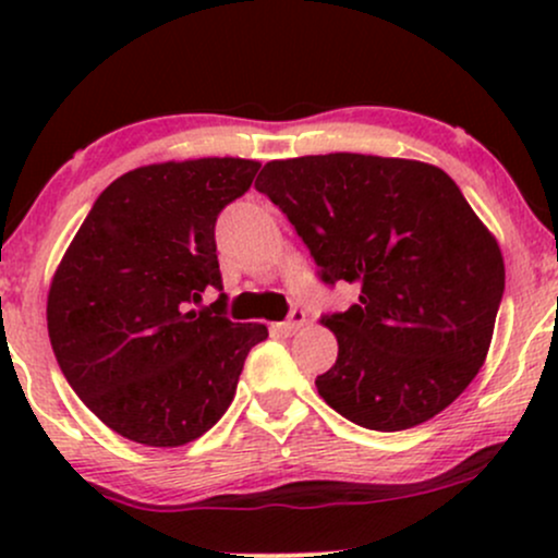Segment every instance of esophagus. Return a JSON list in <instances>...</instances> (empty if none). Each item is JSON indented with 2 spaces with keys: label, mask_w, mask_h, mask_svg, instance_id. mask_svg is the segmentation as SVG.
Wrapping results in <instances>:
<instances>
[{
  "label": "esophagus",
  "mask_w": 558,
  "mask_h": 558,
  "mask_svg": "<svg viewBox=\"0 0 558 558\" xmlns=\"http://www.w3.org/2000/svg\"><path fill=\"white\" fill-rule=\"evenodd\" d=\"M304 323H306V312H304V310H299V306H293L291 315H288L286 323H280V325H278V330H280V332H286V336H291V332H296Z\"/></svg>",
  "instance_id": "obj_1"
}]
</instances>
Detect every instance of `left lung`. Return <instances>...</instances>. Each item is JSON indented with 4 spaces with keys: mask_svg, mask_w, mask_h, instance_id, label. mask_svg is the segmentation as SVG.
Here are the masks:
<instances>
[{
    "mask_svg": "<svg viewBox=\"0 0 558 558\" xmlns=\"http://www.w3.org/2000/svg\"><path fill=\"white\" fill-rule=\"evenodd\" d=\"M257 191L296 228L325 286L360 301L323 315L338 360L315 386L377 433L422 425L483 367L504 299L501 248L433 165L373 155L267 162Z\"/></svg>",
    "mask_w": 558,
    "mask_h": 558,
    "instance_id": "left-lung-1",
    "label": "left lung"
}]
</instances>
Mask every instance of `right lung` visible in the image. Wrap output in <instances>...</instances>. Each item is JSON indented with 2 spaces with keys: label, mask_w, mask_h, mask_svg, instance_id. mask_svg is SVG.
Returning <instances> with one entry per match:
<instances>
[{
  "label": "right lung",
  "mask_w": 558,
  "mask_h": 558,
  "mask_svg": "<svg viewBox=\"0 0 558 558\" xmlns=\"http://www.w3.org/2000/svg\"><path fill=\"white\" fill-rule=\"evenodd\" d=\"M259 162L149 165L101 191L57 267L49 341L70 388L114 433L144 446L196 440L228 412L246 354L267 338L226 317L215 222Z\"/></svg>",
  "instance_id": "1"
}]
</instances>
